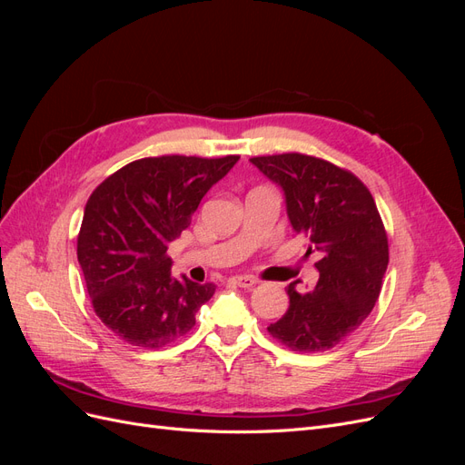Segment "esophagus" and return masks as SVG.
Here are the masks:
<instances>
[{
    "label": "esophagus",
    "mask_w": 465,
    "mask_h": 465,
    "mask_svg": "<svg viewBox=\"0 0 465 465\" xmlns=\"http://www.w3.org/2000/svg\"><path fill=\"white\" fill-rule=\"evenodd\" d=\"M229 281H231L232 285H236V287H244V289H250V287H254V285L258 283V279L250 277V275H234V277H231Z\"/></svg>",
    "instance_id": "esophagus-1"
}]
</instances>
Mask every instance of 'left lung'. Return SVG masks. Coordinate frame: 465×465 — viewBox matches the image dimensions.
I'll use <instances>...</instances> for the list:
<instances>
[{"label":"left lung","instance_id":"obj_1","mask_svg":"<svg viewBox=\"0 0 465 465\" xmlns=\"http://www.w3.org/2000/svg\"><path fill=\"white\" fill-rule=\"evenodd\" d=\"M281 188L292 231L318 252L311 292L287 285L289 308L270 333L291 351L316 353L355 331L374 308L388 267V238L362 182L343 168L299 153L250 159Z\"/></svg>","mask_w":465,"mask_h":465}]
</instances>
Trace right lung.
Instances as JSON below:
<instances>
[{
    "label": "right lung",
    "instance_id": "obj_1",
    "mask_svg": "<svg viewBox=\"0 0 465 465\" xmlns=\"http://www.w3.org/2000/svg\"><path fill=\"white\" fill-rule=\"evenodd\" d=\"M241 157H154L108 176L85 205L77 260L96 316L120 340L159 349L186 335L213 283L171 275L168 244Z\"/></svg>",
    "mask_w": 465,
    "mask_h": 465
}]
</instances>
